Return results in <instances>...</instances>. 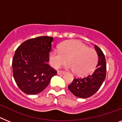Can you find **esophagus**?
<instances>
[{"mask_svg": "<svg viewBox=\"0 0 122 122\" xmlns=\"http://www.w3.org/2000/svg\"><path fill=\"white\" fill-rule=\"evenodd\" d=\"M65 72L63 71H57V74H59V75H62V74H65Z\"/></svg>", "mask_w": 122, "mask_h": 122, "instance_id": "34e87169", "label": "esophagus"}]
</instances>
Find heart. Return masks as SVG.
<instances>
[{"instance_id": "b5f03b06", "label": "heart", "mask_w": 122, "mask_h": 122, "mask_svg": "<svg viewBox=\"0 0 122 122\" xmlns=\"http://www.w3.org/2000/svg\"><path fill=\"white\" fill-rule=\"evenodd\" d=\"M60 51L54 50L49 57V62L54 68H59L67 62L68 68L78 76H84L93 70L98 61L97 52L76 40L63 42Z\"/></svg>"}]
</instances>
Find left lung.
<instances>
[{
	"label": "left lung",
	"instance_id": "8db88e82",
	"mask_svg": "<svg viewBox=\"0 0 122 122\" xmlns=\"http://www.w3.org/2000/svg\"><path fill=\"white\" fill-rule=\"evenodd\" d=\"M98 56V61L96 69L90 75L84 78H75L68 86L70 91L77 97L89 98L99 90L104 82L106 75V62L103 51L95 45Z\"/></svg>",
	"mask_w": 122,
	"mask_h": 122
}]
</instances>
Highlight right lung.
<instances>
[{
	"label": "right lung",
	"mask_w": 122,
	"mask_h": 122,
	"mask_svg": "<svg viewBox=\"0 0 122 122\" xmlns=\"http://www.w3.org/2000/svg\"><path fill=\"white\" fill-rule=\"evenodd\" d=\"M53 38L38 36L23 42L13 58V74L24 93H40L50 82L57 71L48 64Z\"/></svg>",
	"instance_id": "1"
}]
</instances>
